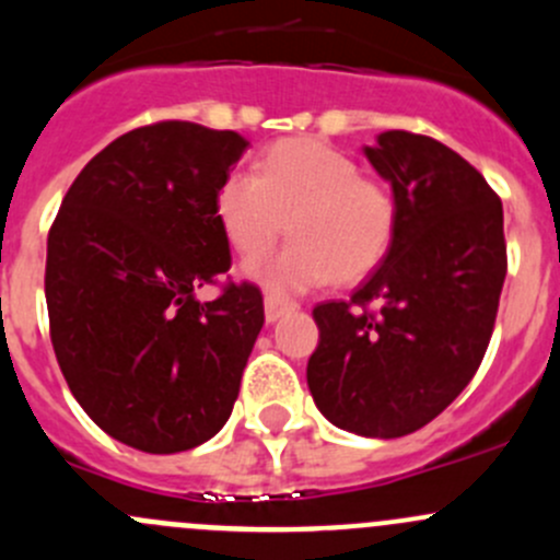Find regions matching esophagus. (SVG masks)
Wrapping results in <instances>:
<instances>
[{
    "label": "esophagus",
    "mask_w": 560,
    "mask_h": 560,
    "mask_svg": "<svg viewBox=\"0 0 560 560\" xmlns=\"http://www.w3.org/2000/svg\"><path fill=\"white\" fill-rule=\"evenodd\" d=\"M295 308V303L292 301H284V298L279 295H265V319L268 322H276L281 319L287 312H292Z\"/></svg>",
    "instance_id": "34e87169"
}]
</instances>
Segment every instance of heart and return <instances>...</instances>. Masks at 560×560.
Listing matches in <instances>:
<instances>
[{
	"mask_svg": "<svg viewBox=\"0 0 560 560\" xmlns=\"http://www.w3.org/2000/svg\"><path fill=\"white\" fill-rule=\"evenodd\" d=\"M217 213L246 259L268 252L290 222V244L246 265L273 295L314 290L330 279L358 284L385 262L398 230L393 191L316 138L279 140L265 151L259 173H230L219 186Z\"/></svg>",
	"mask_w": 560,
	"mask_h": 560,
	"instance_id": "b5f03b06",
	"label": "heart"
}]
</instances>
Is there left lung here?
<instances>
[{
	"mask_svg": "<svg viewBox=\"0 0 560 560\" xmlns=\"http://www.w3.org/2000/svg\"><path fill=\"white\" fill-rule=\"evenodd\" d=\"M365 156L393 184L398 230L349 301L314 308L306 380L332 425L398 439L442 415L488 352L506 276L504 208L477 167L425 135L389 129Z\"/></svg>",
	"mask_w": 560,
	"mask_h": 560,
	"instance_id": "8db88e82",
	"label": "left lung"
}]
</instances>
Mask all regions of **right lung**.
<instances>
[{"label": "right lung", "instance_id": "obj_1", "mask_svg": "<svg viewBox=\"0 0 560 560\" xmlns=\"http://www.w3.org/2000/svg\"><path fill=\"white\" fill-rule=\"evenodd\" d=\"M233 129L156 121L105 145L48 233L50 343L78 404L107 436L154 455L222 431L265 322L262 292L222 284V180L246 151Z\"/></svg>", "mask_w": 560, "mask_h": 560}]
</instances>
